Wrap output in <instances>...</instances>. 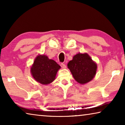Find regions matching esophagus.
<instances>
[{"instance_id":"esophagus-1","label":"esophagus","mask_w":125,"mask_h":125,"mask_svg":"<svg viewBox=\"0 0 125 125\" xmlns=\"http://www.w3.org/2000/svg\"><path fill=\"white\" fill-rule=\"evenodd\" d=\"M60 65H61V67L62 68H66V65L63 63H61Z\"/></svg>"}]
</instances>
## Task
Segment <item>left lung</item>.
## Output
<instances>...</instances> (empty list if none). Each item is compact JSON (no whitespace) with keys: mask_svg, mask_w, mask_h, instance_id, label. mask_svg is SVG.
<instances>
[{"mask_svg":"<svg viewBox=\"0 0 125 125\" xmlns=\"http://www.w3.org/2000/svg\"><path fill=\"white\" fill-rule=\"evenodd\" d=\"M68 68L76 81L84 84L92 80L95 75L97 65L88 54L78 53L68 63Z\"/></svg>","mask_w":125,"mask_h":125,"instance_id":"8db88e82","label":"left lung"}]
</instances>
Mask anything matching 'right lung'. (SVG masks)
<instances>
[{"label": "right lung", "instance_id": "add662e5", "mask_svg": "<svg viewBox=\"0 0 125 125\" xmlns=\"http://www.w3.org/2000/svg\"><path fill=\"white\" fill-rule=\"evenodd\" d=\"M60 65L45 55H39L31 68L33 78L42 84H48L55 79Z\"/></svg>", "mask_w": 125, "mask_h": 125}]
</instances>
